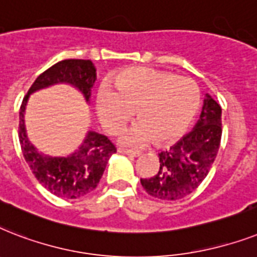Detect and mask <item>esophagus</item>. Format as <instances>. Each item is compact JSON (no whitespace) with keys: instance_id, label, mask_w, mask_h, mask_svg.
Returning a JSON list of instances; mask_svg holds the SVG:
<instances>
[{"instance_id":"34e87169","label":"esophagus","mask_w":257,"mask_h":257,"mask_svg":"<svg viewBox=\"0 0 257 257\" xmlns=\"http://www.w3.org/2000/svg\"><path fill=\"white\" fill-rule=\"evenodd\" d=\"M118 151H119V153H122V154H126V155H128V157H139V155H141V153H139V151H134V150L119 149Z\"/></svg>"}]
</instances>
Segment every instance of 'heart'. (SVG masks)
Segmentation results:
<instances>
[{
	"label": "heart",
	"mask_w": 257,
	"mask_h": 257,
	"mask_svg": "<svg viewBox=\"0 0 257 257\" xmlns=\"http://www.w3.org/2000/svg\"><path fill=\"white\" fill-rule=\"evenodd\" d=\"M114 87L102 85L96 110L108 133H116L133 111L138 119L122 133L127 146L154 141L168 145L186 134L200 104V91L192 79L154 67H130L114 78Z\"/></svg>",
	"instance_id": "1"
}]
</instances>
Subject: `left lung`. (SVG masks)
Returning a JSON list of instances; mask_svg holds the SVG:
<instances>
[{
	"instance_id": "8db88e82",
	"label": "left lung",
	"mask_w": 257,
	"mask_h": 257,
	"mask_svg": "<svg viewBox=\"0 0 257 257\" xmlns=\"http://www.w3.org/2000/svg\"><path fill=\"white\" fill-rule=\"evenodd\" d=\"M221 139V107L206 94L192 131L159 154V171L141 179L146 192L161 200H179L194 192L212 167Z\"/></svg>"
}]
</instances>
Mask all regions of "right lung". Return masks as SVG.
Segmentation results:
<instances>
[{"label": "right lung", "mask_w": 257, "mask_h": 257, "mask_svg": "<svg viewBox=\"0 0 257 257\" xmlns=\"http://www.w3.org/2000/svg\"><path fill=\"white\" fill-rule=\"evenodd\" d=\"M95 79L96 69L90 59H65L41 74L22 100L18 137L25 161L37 180L58 198L78 199L95 190L116 149L106 135L90 130L79 147L67 157H49L40 153L26 135L25 110L29 96L53 85L67 83L79 90L89 103Z\"/></svg>", "instance_id": "obj_1"}]
</instances>
